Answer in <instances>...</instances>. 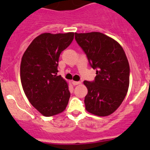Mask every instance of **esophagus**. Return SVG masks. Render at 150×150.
<instances>
[{"mask_svg":"<svg viewBox=\"0 0 150 150\" xmlns=\"http://www.w3.org/2000/svg\"><path fill=\"white\" fill-rule=\"evenodd\" d=\"M81 83L80 82V81H72V84L74 85V86H76V85H79V84H81Z\"/></svg>","mask_w":150,"mask_h":150,"instance_id":"esophagus-1","label":"esophagus"}]
</instances>
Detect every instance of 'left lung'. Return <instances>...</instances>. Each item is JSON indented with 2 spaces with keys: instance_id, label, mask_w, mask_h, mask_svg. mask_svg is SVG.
<instances>
[{
  "instance_id": "1",
  "label": "left lung",
  "mask_w": 150,
  "mask_h": 150,
  "mask_svg": "<svg viewBox=\"0 0 150 150\" xmlns=\"http://www.w3.org/2000/svg\"><path fill=\"white\" fill-rule=\"evenodd\" d=\"M75 40L96 69L93 82L85 81L88 89L86 110L97 116H108L122 104L129 86L130 67L123 48L115 40L99 32L75 33Z\"/></svg>"
}]
</instances>
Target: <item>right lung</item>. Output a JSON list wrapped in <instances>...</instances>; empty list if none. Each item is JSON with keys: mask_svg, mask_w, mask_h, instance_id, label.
<instances>
[{"mask_svg": "<svg viewBox=\"0 0 150 150\" xmlns=\"http://www.w3.org/2000/svg\"><path fill=\"white\" fill-rule=\"evenodd\" d=\"M74 35L40 34L22 56L20 78L24 92L30 104L46 117L62 112L69 102V86L57 75V67L60 54L70 45Z\"/></svg>", "mask_w": 150, "mask_h": 150, "instance_id": "add662e5", "label": "right lung"}]
</instances>
